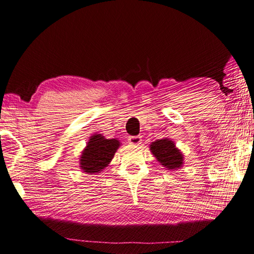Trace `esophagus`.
Instances as JSON below:
<instances>
[{"label": "esophagus", "instance_id": "esophagus-1", "mask_svg": "<svg viewBox=\"0 0 254 254\" xmlns=\"http://www.w3.org/2000/svg\"><path fill=\"white\" fill-rule=\"evenodd\" d=\"M128 141H129L130 145H139L141 144V137L140 136H130L128 138Z\"/></svg>", "mask_w": 254, "mask_h": 254}]
</instances>
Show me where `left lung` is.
Masks as SVG:
<instances>
[{"label":"left lung","mask_w":254,"mask_h":254,"mask_svg":"<svg viewBox=\"0 0 254 254\" xmlns=\"http://www.w3.org/2000/svg\"><path fill=\"white\" fill-rule=\"evenodd\" d=\"M149 147L150 152L156 157L159 164H162L167 170H179L183 165V154L171 139H158L150 144Z\"/></svg>","instance_id":"left-lung-1"}]
</instances>
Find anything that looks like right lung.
<instances>
[{
    "instance_id": "right-lung-1",
    "label": "right lung",
    "mask_w": 254,
    "mask_h": 254,
    "mask_svg": "<svg viewBox=\"0 0 254 254\" xmlns=\"http://www.w3.org/2000/svg\"><path fill=\"white\" fill-rule=\"evenodd\" d=\"M119 146L118 139H107L101 134L92 135L81 153L80 168L87 174L101 172L108 166Z\"/></svg>"
}]
</instances>
